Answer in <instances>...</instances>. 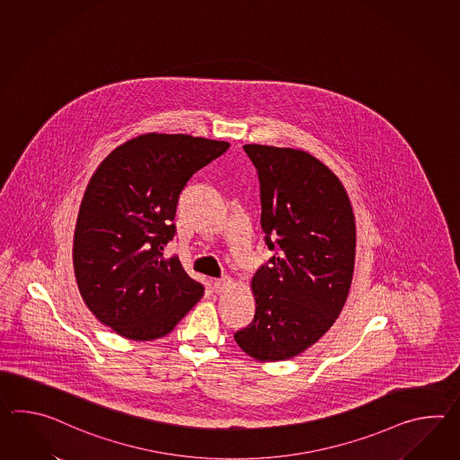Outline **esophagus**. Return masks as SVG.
<instances>
[{"label":"esophagus","mask_w":460,"mask_h":460,"mask_svg":"<svg viewBox=\"0 0 460 460\" xmlns=\"http://www.w3.org/2000/svg\"><path fill=\"white\" fill-rule=\"evenodd\" d=\"M231 282H233V279L231 277H221V279H216L215 280V290L217 294H221V292H225L227 287L231 286Z\"/></svg>","instance_id":"esophagus-1"}]
</instances>
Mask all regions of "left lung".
Listing matches in <instances>:
<instances>
[{
	"mask_svg": "<svg viewBox=\"0 0 460 460\" xmlns=\"http://www.w3.org/2000/svg\"><path fill=\"white\" fill-rule=\"evenodd\" d=\"M261 184V226L274 255L252 277L254 320L235 332L249 357H296L327 333L347 302L357 227L347 191L315 156L244 145Z\"/></svg>",
	"mask_w": 460,
	"mask_h": 460,
	"instance_id": "1",
	"label": "left lung"
}]
</instances>
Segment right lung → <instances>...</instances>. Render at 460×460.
<instances>
[{"label":"right lung","instance_id":"add662e5","mask_svg":"<svg viewBox=\"0 0 460 460\" xmlns=\"http://www.w3.org/2000/svg\"><path fill=\"white\" fill-rule=\"evenodd\" d=\"M227 148L183 133H146L117 146L93 174L74 233V272L85 305L120 337L168 335L205 294L164 247L176 233L188 180Z\"/></svg>","mask_w":460,"mask_h":460}]
</instances>
